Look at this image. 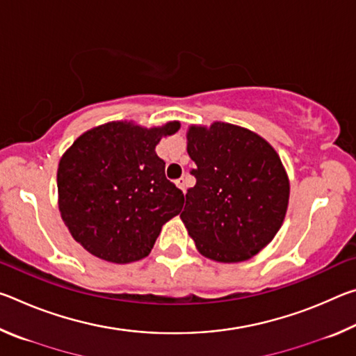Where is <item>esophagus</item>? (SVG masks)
<instances>
[{
    "label": "esophagus",
    "mask_w": 356,
    "mask_h": 356,
    "mask_svg": "<svg viewBox=\"0 0 356 356\" xmlns=\"http://www.w3.org/2000/svg\"><path fill=\"white\" fill-rule=\"evenodd\" d=\"M176 185L179 186L180 190H182L184 193H185V186H186V179H184V177H180V179H177L176 180Z\"/></svg>",
    "instance_id": "1"
}]
</instances>
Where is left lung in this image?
<instances>
[{
  "label": "left lung",
  "instance_id": "left-lung-1",
  "mask_svg": "<svg viewBox=\"0 0 356 356\" xmlns=\"http://www.w3.org/2000/svg\"><path fill=\"white\" fill-rule=\"evenodd\" d=\"M186 152L196 185L180 213L204 257L248 261L272 242L289 206V177L272 144L227 122L190 125Z\"/></svg>",
  "mask_w": 356,
  "mask_h": 356
}]
</instances>
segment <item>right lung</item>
Masks as SVG:
<instances>
[{
	"mask_svg": "<svg viewBox=\"0 0 356 356\" xmlns=\"http://www.w3.org/2000/svg\"><path fill=\"white\" fill-rule=\"evenodd\" d=\"M179 120L143 127L113 120L84 131L58 165V206L78 243L92 256L130 264L149 256L161 227L180 213L184 193L165 177L155 152Z\"/></svg>",
	"mask_w": 356,
	"mask_h": 356,
	"instance_id": "1",
	"label": "right lung"
}]
</instances>
